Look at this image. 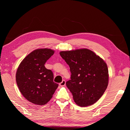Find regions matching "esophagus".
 Returning a JSON list of instances; mask_svg holds the SVG:
<instances>
[{
  "mask_svg": "<svg viewBox=\"0 0 130 130\" xmlns=\"http://www.w3.org/2000/svg\"><path fill=\"white\" fill-rule=\"evenodd\" d=\"M66 85V81L64 80H62V81L60 83V86H64Z\"/></svg>",
  "mask_w": 130,
  "mask_h": 130,
  "instance_id": "1",
  "label": "esophagus"
}]
</instances>
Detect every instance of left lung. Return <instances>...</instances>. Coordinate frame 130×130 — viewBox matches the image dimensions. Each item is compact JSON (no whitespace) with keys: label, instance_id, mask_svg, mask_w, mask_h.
Here are the masks:
<instances>
[{"label":"left lung","instance_id":"1","mask_svg":"<svg viewBox=\"0 0 130 130\" xmlns=\"http://www.w3.org/2000/svg\"><path fill=\"white\" fill-rule=\"evenodd\" d=\"M60 54L69 66L72 74L66 86L72 93L75 103L81 107L95 103L108 84V70L105 62L87 49L63 51Z\"/></svg>","mask_w":130,"mask_h":130}]
</instances>
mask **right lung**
Instances as JSON below:
<instances>
[{
    "label": "right lung",
    "instance_id": "right-lung-1",
    "mask_svg": "<svg viewBox=\"0 0 130 130\" xmlns=\"http://www.w3.org/2000/svg\"><path fill=\"white\" fill-rule=\"evenodd\" d=\"M54 54L50 49L35 50L19 64L15 75L18 87L30 103L44 105L52 99L58 85L53 81L52 71L44 64Z\"/></svg>",
    "mask_w": 130,
    "mask_h": 130
}]
</instances>
